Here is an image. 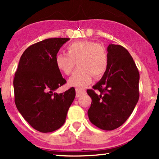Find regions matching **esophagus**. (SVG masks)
I'll use <instances>...</instances> for the list:
<instances>
[{
    "instance_id": "esophagus-1",
    "label": "esophagus",
    "mask_w": 159,
    "mask_h": 159,
    "mask_svg": "<svg viewBox=\"0 0 159 159\" xmlns=\"http://www.w3.org/2000/svg\"><path fill=\"white\" fill-rule=\"evenodd\" d=\"M86 93V91L85 90H80V89H76V97H80L81 95L85 94Z\"/></svg>"
}]
</instances>
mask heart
Listing matches in <instances>:
<instances>
[{"label":"heart","instance_id":"1","mask_svg":"<svg viewBox=\"0 0 159 159\" xmlns=\"http://www.w3.org/2000/svg\"><path fill=\"white\" fill-rule=\"evenodd\" d=\"M67 54L59 53L55 57V64L66 75L72 73L69 84L77 88H84L91 83L93 75L101 78L107 68V55L103 45L89 40L74 42L66 46Z\"/></svg>","mask_w":159,"mask_h":159}]
</instances>
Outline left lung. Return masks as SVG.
<instances>
[{
    "label": "left lung",
    "instance_id": "1",
    "mask_svg": "<svg viewBox=\"0 0 159 159\" xmlns=\"http://www.w3.org/2000/svg\"><path fill=\"white\" fill-rule=\"evenodd\" d=\"M107 68L93 90L89 120L102 130L117 129L126 121L139 99L140 75L129 52L120 45L107 46ZM94 89L100 91L96 94Z\"/></svg>",
    "mask_w": 159,
    "mask_h": 159
}]
</instances>
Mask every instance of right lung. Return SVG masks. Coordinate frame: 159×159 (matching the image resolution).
<instances>
[{
  "label": "right lung",
  "mask_w": 159,
  "mask_h": 159,
  "mask_svg": "<svg viewBox=\"0 0 159 159\" xmlns=\"http://www.w3.org/2000/svg\"><path fill=\"white\" fill-rule=\"evenodd\" d=\"M69 38H50L30 45L24 52L13 81L15 103L24 119L40 132L60 129L75 97L71 87L54 92L66 84L55 64V57Z\"/></svg>",
  "instance_id": "add662e5"
}]
</instances>
